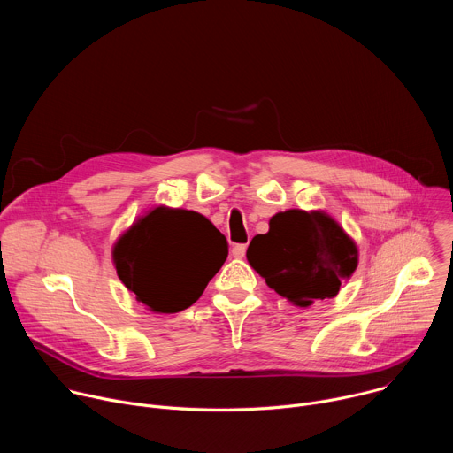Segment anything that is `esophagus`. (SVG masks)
Returning a JSON list of instances; mask_svg holds the SVG:
<instances>
[{
  "instance_id": "1",
  "label": "esophagus",
  "mask_w": 453,
  "mask_h": 453,
  "mask_svg": "<svg viewBox=\"0 0 453 453\" xmlns=\"http://www.w3.org/2000/svg\"><path fill=\"white\" fill-rule=\"evenodd\" d=\"M245 250H247V243H236L233 249H231V254L234 257H243L245 256Z\"/></svg>"
}]
</instances>
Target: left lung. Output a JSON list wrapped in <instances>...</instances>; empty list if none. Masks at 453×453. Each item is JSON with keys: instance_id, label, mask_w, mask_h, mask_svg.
Wrapping results in <instances>:
<instances>
[{"instance_id": "8db88e82", "label": "left lung", "mask_w": 453, "mask_h": 453, "mask_svg": "<svg viewBox=\"0 0 453 453\" xmlns=\"http://www.w3.org/2000/svg\"><path fill=\"white\" fill-rule=\"evenodd\" d=\"M250 267L281 297L297 306L339 294L358 264L355 242L322 211L288 210L256 234L247 249Z\"/></svg>"}]
</instances>
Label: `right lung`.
<instances>
[{
	"instance_id": "obj_1",
	"label": "right lung",
	"mask_w": 453,
	"mask_h": 453,
	"mask_svg": "<svg viewBox=\"0 0 453 453\" xmlns=\"http://www.w3.org/2000/svg\"><path fill=\"white\" fill-rule=\"evenodd\" d=\"M114 265L136 301L159 313L196 303L227 257L226 236L201 213L156 208L114 245Z\"/></svg>"
}]
</instances>
